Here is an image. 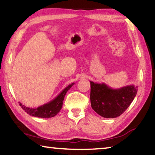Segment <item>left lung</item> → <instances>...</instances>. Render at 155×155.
<instances>
[{
  "label": "left lung",
  "mask_w": 155,
  "mask_h": 155,
  "mask_svg": "<svg viewBox=\"0 0 155 155\" xmlns=\"http://www.w3.org/2000/svg\"><path fill=\"white\" fill-rule=\"evenodd\" d=\"M91 106L101 116L115 118L127 109L137 94V86H124L112 89L106 84L90 81Z\"/></svg>",
  "instance_id": "left-lung-1"
}]
</instances>
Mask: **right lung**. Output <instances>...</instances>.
Returning a JSON list of instances; mask_svg holds the SVG:
<instances>
[{"instance_id": "add662e5", "label": "right lung", "mask_w": 155, "mask_h": 155, "mask_svg": "<svg viewBox=\"0 0 155 155\" xmlns=\"http://www.w3.org/2000/svg\"><path fill=\"white\" fill-rule=\"evenodd\" d=\"M74 83H72L67 86L58 96L55 97V98L52 100L49 103L44 104L43 105L40 106L37 108H30V107L23 105L22 103H20V107L22 109L25 110L28 114L32 115L34 117H41V118H50L58 114L60 110L62 108L63 101L64 100V97L66 94L67 91L72 87Z\"/></svg>"}]
</instances>
